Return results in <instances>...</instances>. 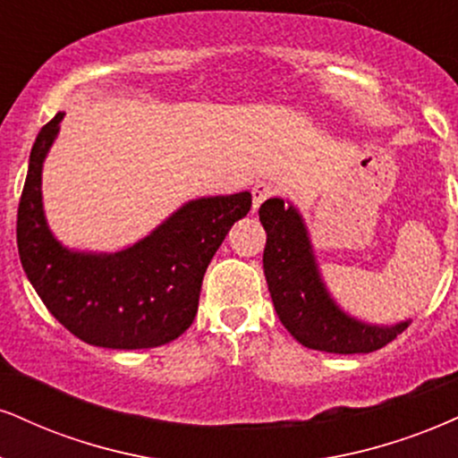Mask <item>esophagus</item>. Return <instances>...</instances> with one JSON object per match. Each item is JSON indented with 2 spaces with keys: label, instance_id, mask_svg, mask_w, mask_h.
I'll return each instance as SVG.
<instances>
[{
  "label": "esophagus",
  "instance_id": "1",
  "mask_svg": "<svg viewBox=\"0 0 458 458\" xmlns=\"http://www.w3.org/2000/svg\"><path fill=\"white\" fill-rule=\"evenodd\" d=\"M277 194V187H275L273 183H256L251 187V198H253V208H258L262 205L264 200H267V198H271V196H275Z\"/></svg>",
  "mask_w": 458,
  "mask_h": 458
}]
</instances>
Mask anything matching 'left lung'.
Here are the masks:
<instances>
[{
  "label": "left lung",
  "mask_w": 458,
  "mask_h": 458,
  "mask_svg": "<svg viewBox=\"0 0 458 458\" xmlns=\"http://www.w3.org/2000/svg\"><path fill=\"white\" fill-rule=\"evenodd\" d=\"M260 222L267 230L262 264L268 292L279 319L299 344L333 354H358L384 348L407 328V322L367 327L337 310L319 282L305 225L284 200L262 202Z\"/></svg>",
  "instance_id": "1"
}]
</instances>
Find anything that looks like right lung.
<instances>
[{"instance_id": "obj_1", "label": "right lung", "mask_w": 458, "mask_h": 458, "mask_svg": "<svg viewBox=\"0 0 458 458\" xmlns=\"http://www.w3.org/2000/svg\"><path fill=\"white\" fill-rule=\"evenodd\" d=\"M64 113L40 130L16 213V245L27 279L74 337L113 350L157 348L194 322L205 271L251 194L194 200L130 250L85 256L64 250L42 213L40 173Z\"/></svg>"}]
</instances>
